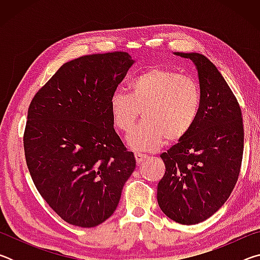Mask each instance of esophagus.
<instances>
[{
    "label": "esophagus",
    "mask_w": 260,
    "mask_h": 260,
    "mask_svg": "<svg viewBox=\"0 0 260 260\" xmlns=\"http://www.w3.org/2000/svg\"><path fill=\"white\" fill-rule=\"evenodd\" d=\"M148 155H144V153H140V152H135V159L138 164H141V162H143L146 159H148Z\"/></svg>",
    "instance_id": "obj_1"
}]
</instances>
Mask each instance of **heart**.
Instances as JSON below:
<instances>
[{"mask_svg":"<svg viewBox=\"0 0 260 260\" xmlns=\"http://www.w3.org/2000/svg\"><path fill=\"white\" fill-rule=\"evenodd\" d=\"M129 93L117 90L110 98V113L116 128L129 132L140 112L144 121L127 136L135 151L151 152L169 139L182 140L200 116L202 95L197 82L170 69L152 68L129 81Z\"/></svg>","mask_w":260,"mask_h":260,"instance_id":"heart-1","label":"heart"}]
</instances>
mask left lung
Masks as SVG:
<instances>
[{
  "label": "left lung",
  "instance_id": "obj_1",
  "mask_svg": "<svg viewBox=\"0 0 260 260\" xmlns=\"http://www.w3.org/2000/svg\"><path fill=\"white\" fill-rule=\"evenodd\" d=\"M174 55L195 64L202 104L192 129L160 155L166 172L158 182L157 201L170 219L195 225L217 212L235 187L243 156V120L236 98L210 59L197 52Z\"/></svg>",
  "mask_w": 260,
  "mask_h": 260
}]
</instances>
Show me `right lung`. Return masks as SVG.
<instances>
[{
	"mask_svg": "<svg viewBox=\"0 0 260 260\" xmlns=\"http://www.w3.org/2000/svg\"><path fill=\"white\" fill-rule=\"evenodd\" d=\"M134 59L124 51L61 65L32 100L24 133L30 177L50 208L71 225L110 218L135 170L110 113V98Z\"/></svg>",
	"mask_w": 260,
	"mask_h": 260,
	"instance_id": "1",
	"label": "right lung"
}]
</instances>
